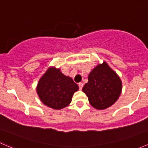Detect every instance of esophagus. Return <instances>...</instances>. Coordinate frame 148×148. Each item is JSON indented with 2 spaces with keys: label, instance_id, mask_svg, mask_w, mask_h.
Listing matches in <instances>:
<instances>
[{
  "label": "esophagus",
  "instance_id": "obj_1",
  "mask_svg": "<svg viewBox=\"0 0 148 148\" xmlns=\"http://www.w3.org/2000/svg\"><path fill=\"white\" fill-rule=\"evenodd\" d=\"M78 85H79V89H80V90H82V88H83V86H84L83 83L82 82L79 83Z\"/></svg>",
  "mask_w": 148,
  "mask_h": 148
}]
</instances>
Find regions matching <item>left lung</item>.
<instances>
[{
  "label": "left lung",
  "instance_id": "left-lung-1",
  "mask_svg": "<svg viewBox=\"0 0 148 148\" xmlns=\"http://www.w3.org/2000/svg\"><path fill=\"white\" fill-rule=\"evenodd\" d=\"M82 91L91 105L97 110H104L118 99L122 92L120 77L105 62L97 66L88 77Z\"/></svg>",
  "mask_w": 148,
  "mask_h": 148
}]
</instances>
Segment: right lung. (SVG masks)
Here are the masks:
<instances>
[{"label": "right lung", "instance_id": "add662e5", "mask_svg": "<svg viewBox=\"0 0 148 148\" xmlns=\"http://www.w3.org/2000/svg\"><path fill=\"white\" fill-rule=\"evenodd\" d=\"M79 86L72 79L62 74L59 69L50 67L41 77L36 92L41 101L54 110L68 106Z\"/></svg>", "mask_w": 148, "mask_h": 148}]
</instances>
